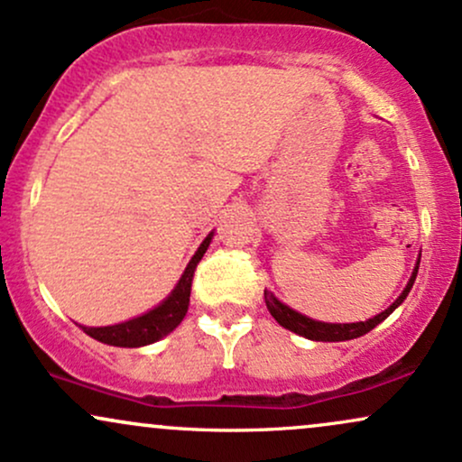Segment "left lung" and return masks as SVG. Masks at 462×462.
Here are the masks:
<instances>
[{"label": "left lung", "mask_w": 462, "mask_h": 462, "mask_svg": "<svg viewBox=\"0 0 462 462\" xmlns=\"http://www.w3.org/2000/svg\"><path fill=\"white\" fill-rule=\"evenodd\" d=\"M420 257H421V254H420ZM417 270H420V262L415 263L413 274H411L409 283H406L402 294L398 296V300H395L393 305H389L387 309H384L383 313H378V316L365 319V322H352V324L318 322V319H311V318L302 316V313H298V311H294V309H290L287 305H283V302H281L279 298H276L273 291H268V290L263 291L265 307H268V311L273 313V318L281 324V327L287 328V330H291V333H296V335H302V337H307V339H313V341H348V339H356V337H361V335L370 333L374 327H378V324H381L384 318L392 316L395 309L402 305L404 298L409 296L411 287H413V283H415Z\"/></svg>", "instance_id": "8db88e82"}]
</instances>
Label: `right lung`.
<instances>
[{"mask_svg": "<svg viewBox=\"0 0 462 462\" xmlns=\"http://www.w3.org/2000/svg\"><path fill=\"white\" fill-rule=\"evenodd\" d=\"M211 237H214V233H209L205 237L199 251L189 259L188 268L183 270L177 287L171 291V296L164 302H160L155 309L143 313V316L127 319V322L114 324V327H81V330L86 335H90L92 339L101 341V344L118 346V348H140V346H149L153 341L166 337L168 333H172L181 324V319L186 318L194 270H197L199 262L203 259L205 251H208Z\"/></svg>", "mask_w": 462, "mask_h": 462, "instance_id": "add662e5", "label": "right lung"}]
</instances>
